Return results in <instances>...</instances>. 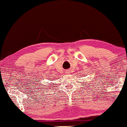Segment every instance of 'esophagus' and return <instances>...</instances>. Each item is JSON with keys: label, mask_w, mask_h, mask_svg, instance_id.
Here are the masks:
<instances>
[{"label": "esophagus", "mask_w": 127, "mask_h": 127, "mask_svg": "<svg viewBox=\"0 0 127 127\" xmlns=\"http://www.w3.org/2000/svg\"><path fill=\"white\" fill-rule=\"evenodd\" d=\"M66 74H69V70H67L66 71Z\"/></svg>", "instance_id": "1"}]
</instances>
